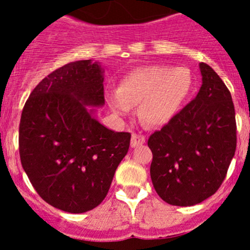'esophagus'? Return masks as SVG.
<instances>
[{"instance_id":"obj_1","label":"esophagus","mask_w":250,"mask_h":250,"mask_svg":"<svg viewBox=\"0 0 250 250\" xmlns=\"http://www.w3.org/2000/svg\"><path fill=\"white\" fill-rule=\"evenodd\" d=\"M144 143H145V137L144 135L137 134V133L132 134V140H130V146L132 147H138V146L143 145Z\"/></svg>"}]
</instances>
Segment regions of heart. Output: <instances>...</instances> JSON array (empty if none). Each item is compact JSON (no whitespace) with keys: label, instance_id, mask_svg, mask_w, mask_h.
<instances>
[{"label":"heart","instance_id":"1","mask_svg":"<svg viewBox=\"0 0 250 250\" xmlns=\"http://www.w3.org/2000/svg\"><path fill=\"white\" fill-rule=\"evenodd\" d=\"M192 90V76L186 67L155 65L127 75L107 100L116 113H127L140 105L139 116L150 125H163L179 112Z\"/></svg>","mask_w":250,"mask_h":250}]
</instances>
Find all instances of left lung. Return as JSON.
<instances>
[{
  "label": "left lung",
  "mask_w": 250,
  "mask_h": 250,
  "mask_svg": "<svg viewBox=\"0 0 250 250\" xmlns=\"http://www.w3.org/2000/svg\"><path fill=\"white\" fill-rule=\"evenodd\" d=\"M197 97L150 135V174L165 202L188 207L218 191L236 151L237 125L230 90L206 62Z\"/></svg>",
  "instance_id": "8db88e82"
}]
</instances>
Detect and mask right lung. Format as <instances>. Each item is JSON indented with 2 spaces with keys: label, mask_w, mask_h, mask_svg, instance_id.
Segmentation results:
<instances>
[{
  "label": "right lung",
  "mask_w": 250,
  "mask_h": 250,
  "mask_svg": "<svg viewBox=\"0 0 250 250\" xmlns=\"http://www.w3.org/2000/svg\"><path fill=\"white\" fill-rule=\"evenodd\" d=\"M103 82L98 62H70L35 87L21 112L22 168L40 197L67 213L103 202L129 148L130 133L107 129L85 107L104 105Z\"/></svg>",
  "instance_id": "1"
}]
</instances>
